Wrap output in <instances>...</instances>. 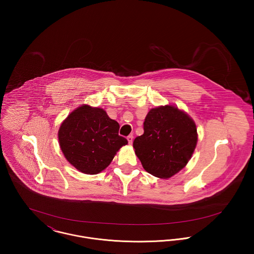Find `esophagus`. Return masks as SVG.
Wrapping results in <instances>:
<instances>
[{"label": "esophagus", "instance_id": "esophagus-1", "mask_svg": "<svg viewBox=\"0 0 254 254\" xmlns=\"http://www.w3.org/2000/svg\"><path fill=\"white\" fill-rule=\"evenodd\" d=\"M133 136L132 135H130V136H128L127 137V140H128V143H129V145H132L133 144Z\"/></svg>", "mask_w": 254, "mask_h": 254}]
</instances>
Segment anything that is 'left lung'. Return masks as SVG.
<instances>
[{
  "instance_id": "8db88e82",
  "label": "left lung",
  "mask_w": 254,
  "mask_h": 254,
  "mask_svg": "<svg viewBox=\"0 0 254 254\" xmlns=\"http://www.w3.org/2000/svg\"><path fill=\"white\" fill-rule=\"evenodd\" d=\"M197 143L193 119L178 107L151 109L144 122V134L134 140L135 153L145 171L168 179L188 164Z\"/></svg>"
}]
</instances>
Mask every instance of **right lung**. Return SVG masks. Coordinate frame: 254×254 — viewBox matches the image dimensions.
Here are the masks:
<instances>
[{
    "label": "right lung",
    "instance_id": "add662e5",
    "mask_svg": "<svg viewBox=\"0 0 254 254\" xmlns=\"http://www.w3.org/2000/svg\"><path fill=\"white\" fill-rule=\"evenodd\" d=\"M119 124L101 108L83 105L63 121L58 137L66 160L78 171L95 175L105 170L128 144L118 135Z\"/></svg>",
    "mask_w": 254,
    "mask_h": 254
}]
</instances>
